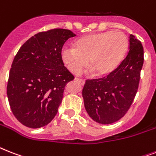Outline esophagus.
I'll use <instances>...</instances> for the list:
<instances>
[{
    "instance_id": "esophagus-1",
    "label": "esophagus",
    "mask_w": 156,
    "mask_h": 156,
    "mask_svg": "<svg viewBox=\"0 0 156 156\" xmlns=\"http://www.w3.org/2000/svg\"><path fill=\"white\" fill-rule=\"evenodd\" d=\"M76 82L78 83H80L81 85H83L85 83V80L84 79H80V78H76Z\"/></svg>"
}]
</instances>
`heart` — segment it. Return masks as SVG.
<instances>
[{"label":"heart","mask_w":156,"mask_h":156,"mask_svg":"<svg viewBox=\"0 0 156 156\" xmlns=\"http://www.w3.org/2000/svg\"><path fill=\"white\" fill-rule=\"evenodd\" d=\"M129 38L121 31H104L76 40L74 47L64 46L61 60L72 73L77 74L87 65L98 77L113 72L126 56Z\"/></svg>","instance_id":"b5f03b06"}]
</instances>
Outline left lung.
Listing matches in <instances>:
<instances>
[{"label": "left lung", "mask_w": 156, "mask_h": 156, "mask_svg": "<svg viewBox=\"0 0 156 156\" xmlns=\"http://www.w3.org/2000/svg\"><path fill=\"white\" fill-rule=\"evenodd\" d=\"M129 52L117 68L106 77L86 81L83 90L85 108L98 123L108 125L121 119L130 108L139 85L144 61L143 47L129 35Z\"/></svg>", "instance_id": "left-lung-1"}]
</instances>
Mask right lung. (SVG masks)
<instances>
[{
    "mask_svg": "<svg viewBox=\"0 0 156 156\" xmlns=\"http://www.w3.org/2000/svg\"><path fill=\"white\" fill-rule=\"evenodd\" d=\"M71 30L52 29L27 40L11 66L7 95L17 120L29 128L47 126L58 112L66 84L74 79L61 51Z\"/></svg>",
    "mask_w": 156,
    "mask_h": 156,
    "instance_id": "right-lung-1",
    "label": "right lung"
}]
</instances>
